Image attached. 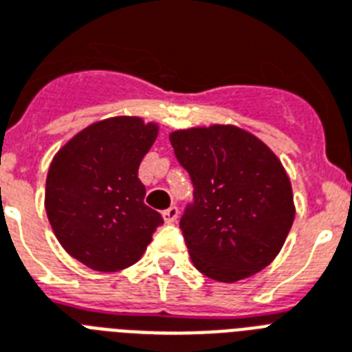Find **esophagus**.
Instances as JSON below:
<instances>
[{
    "label": "esophagus",
    "mask_w": 352,
    "mask_h": 352,
    "mask_svg": "<svg viewBox=\"0 0 352 352\" xmlns=\"http://www.w3.org/2000/svg\"><path fill=\"white\" fill-rule=\"evenodd\" d=\"M162 217H164V222H168V224L175 222L177 217H179V208L177 206H170L168 210L162 211Z\"/></svg>",
    "instance_id": "34e87169"
}]
</instances>
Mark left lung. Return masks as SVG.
Listing matches in <instances>:
<instances>
[{"mask_svg": "<svg viewBox=\"0 0 352 352\" xmlns=\"http://www.w3.org/2000/svg\"><path fill=\"white\" fill-rule=\"evenodd\" d=\"M170 142L193 184L179 228L197 270L236 282L270 265L295 219L291 182L275 153L221 124L173 131Z\"/></svg>", "mask_w": 352, "mask_h": 352, "instance_id": "left-lung-1", "label": "left lung"}]
</instances>
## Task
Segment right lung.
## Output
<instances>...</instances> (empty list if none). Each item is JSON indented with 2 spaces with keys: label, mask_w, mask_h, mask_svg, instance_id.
Masks as SVG:
<instances>
[{
  "label": "right lung",
  "mask_w": 352,
  "mask_h": 352,
  "mask_svg": "<svg viewBox=\"0 0 352 352\" xmlns=\"http://www.w3.org/2000/svg\"><path fill=\"white\" fill-rule=\"evenodd\" d=\"M157 137V124L139 117H111L77 133L54 157L45 208L57 241L96 271L135 264L164 224L144 204L137 179L142 157Z\"/></svg>",
  "instance_id": "right-lung-1"
}]
</instances>
